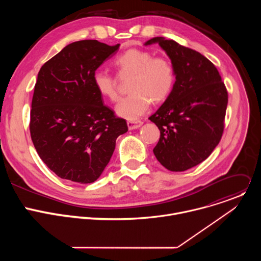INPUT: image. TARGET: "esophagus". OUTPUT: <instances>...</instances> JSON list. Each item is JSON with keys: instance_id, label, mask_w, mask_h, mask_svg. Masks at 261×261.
I'll use <instances>...</instances> for the list:
<instances>
[{"instance_id": "1", "label": "esophagus", "mask_w": 261, "mask_h": 261, "mask_svg": "<svg viewBox=\"0 0 261 261\" xmlns=\"http://www.w3.org/2000/svg\"><path fill=\"white\" fill-rule=\"evenodd\" d=\"M127 125H128L129 130H134V129L139 128L142 125V122L141 121H129L127 123Z\"/></svg>"}]
</instances>
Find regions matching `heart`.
<instances>
[{
	"label": "heart",
	"instance_id": "heart-1",
	"mask_svg": "<svg viewBox=\"0 0 261 261\" xmlns=\"http://www.w3.org/2000/svg\"><path fill=\"white\" fill-rule=\"evenodd\" d=\"M121 76H131V93L117 106V114L127 120H136L146 113L152 101L161 103L170 95L175 84V70L165 57H154L150 50L130 48L114 62ZM95 88L99 94L116 102L120 98L117 80L104 71L95 72Z\"/></svg>",
	"mask_w": 261,
	"mask_h": 261
}]
</instances>
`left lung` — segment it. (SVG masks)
Listing matches in <instances>:
<instances>
[{
    "label": "left lung",
    "instance_id": "1",
    "mask_svg": "<svg viewBox=\"0 0 261 261\" xmlns=\"http://www.w3.org/2000/svg\"><path fill=\"white\" fill-rule=\"evenodd\" d=\"M175 70L174 87L148 120L160 130L157 160L170 171H185L204 161L224 131L228 93L215 65L198 51L155 37Z\"/></svg>",
    "mask_w": 261,
    "mask_h": 261
}]
</instances>
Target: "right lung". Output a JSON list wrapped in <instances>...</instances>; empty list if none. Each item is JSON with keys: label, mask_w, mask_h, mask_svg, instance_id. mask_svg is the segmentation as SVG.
Returning a JSON list of instances; mask_svg holds the SVG:
<instances>
[{"label": "right lung", "mask_w": 261, "mask_h": 261, "mask_svg": "<svg viewBox=\"0 0 261 261\" xmlns=\"http://www.w3.org/2000/svg\"><path fill=\"white\" fill-rule=\"evenodd\" d=\"M120 44L82 40L64 47L40 69L30 133L37 153L58 176L89 184L103 172L128 131L125 119L103 104L93 76Z\"/></svg>", "instance_id": "1"}]
</instances>
